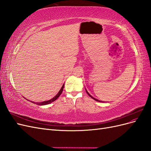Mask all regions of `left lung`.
Instances as JSON below:
<instances>
[{
    "label": "left lung",
    "instance_id": "obj_1",
    "mask_svg": "<svg viewBox=\"0 0 151 151\" xmlns=\"http://www.w3.org/2000/svg\"><path fill=\"white\" fill-rule=\"evenodd\" d=\"M86 93H88V95L89 96H90V97H91V98H93V99L96 100V101H99V102H103V101H99V100H98V99H95V98H93V96H91V95H90V94H89V93L88 92V91H87V90H86Z\"/></svg>",
    "mask_w": 151,
    "mask_h": 151
}]
</instances>
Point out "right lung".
Returning a JSON list of instances; mask_svg holds the SVG:
<instances>
[{
	"instance_id": "add662e5",
	"label": "right lung",
	"mask_w": 151,
	"mask_h": 151,
	"mask_svg": "<svg viewBox=\"0 0 151 151\" xmlns=\"http://www.w3.org/2000/svg\"><path fill=\"white\" fill-rule=\"evenodd\" d=\"M63 87H64V84H63V86H62V88L60 89V90L59 91V92L58 93V94L55 96L54 98H53L52 99H50V100H48V101H43V102H40V103H35V102H33V101H31L32 103H36V104H38V105H45V104H50V103H52V102H53L54 101H55V100L60 96V94H62V91H63Z\"/></svg>"
}]
</instances>
